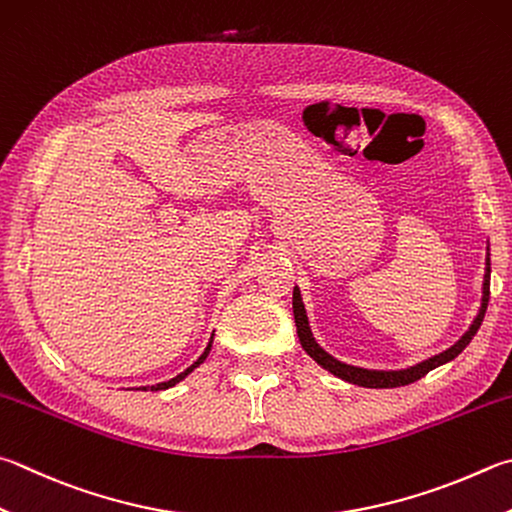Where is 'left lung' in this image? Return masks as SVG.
Masks as SVG:
<instances>
[{
  "label": "left lung",
  "instance_id": "obj_1",
  "mask_svg": "<svg viewBox=\"0 0 512 512\" xmlns=\"http://www.w3.org/2000/svg\"><path fill=\"white\" fill-rule=\"evenodd\" d=\"M488 300H490V257L486 259V275H483V297H481V309L477 313L475 322L470 324V329L463 333L459 342H454L450 349H445L439 356H432L423 362H418V365L410 367V369H401V371H376V369H360V367H353V365H345V362L336 360L333 356H329L327 351H324L315 338L311 336V329H309V320H306V311H304V304H302V295L297 291V286L293 288V315H295V327H297V338L302 342V349L309 353V356L318 362L320 367H324L327 371H331L333 376H338L342 380H347V383L353 385H360V387H371V389H389V387H403V385H410L416 383L418 378H423L425 374H430L432 369L445 365V362H450L459 356V353L470 345V340L475 338V333L479 331L481 322H483V315H486L488 309Z\"/></svg>",
  "mask_w": 512,
  "mask_h": 512
}]
</instances>
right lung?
<instances>
[{
  "instance_id": "right-lung-1",
  "label": "right lung",
  "mask_w": 512,
  "mask_h": 512,
  "mask_svg": "<svg viewBox=\"0 0 512 512\" xmlns=\"http://www.w3.org/2000/svg\"><path fill=\"white\" fill-rule=\"evenodd\" d=\"M212 336H215V333H212ZM210 347H212V338H210V342H208V347H206V351H203V353H201V356H199V360H197V362H194V365H190L188 369H185V371H181V374H179V376H174L172 380H167V383H159V385H152V387H150V389H152V392H159V389H167V387H172V385H176V383H179V380H183L185 376H188V374H190V371H192L194 367H199V365H201V362L208 358V353H210ZM141 389H147V387H141Z\"/></svg>"
}]
</instances>
